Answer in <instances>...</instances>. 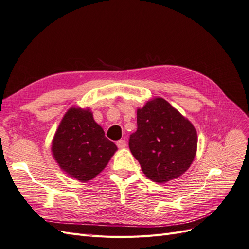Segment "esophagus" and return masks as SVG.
<instances>
[{
  "mask_svg": "<svg viewBox=\"0 0 249 249\" xmlns=\"http://www.w3.org/2000/svg\"><path fill=\"white\" fill-rule=\"evenodd\" d=\"M116 145L118 146V148H124L126 146V142H125V140L120 139L116 142Z\"/></svg>",
  "mask_w": 249,
  "mask_h": 249,
  "instance_id": "obj_1",
  "label": "esophagus"
}]
</instances>
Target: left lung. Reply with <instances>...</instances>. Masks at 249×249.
Masks as SVG:
<instances>
[{
    "label": "left lung",
    "mask_w": 249,
    "mask_h": 249,
    "mask_svg": "<svg viewBox=\"0 0 249 249\" xmlns=\"http://www.w3.org/2000/svg\"><path fill=\"white\" fill-rule=\"evenodd\" d=\"M129 146L143 173L156 183H166L188 170L197 149L193 124L162 97L137 109V131Z\"/></svg>",
    "instance_id": "left-lung-1"
}]
</instances>
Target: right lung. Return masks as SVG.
I'll return each mask as SVG.
<instances>
[{"label": "right lung", "mask_w": 249, "mask_h": 249, "mask_svg": "<svg viewBox=\"0 0 249 249\" xmlns=\"http://www.w3.org/2000/svg\"><path fill=\"white\" fill-rule=\"evenodd\" d=\"M116 145L105 136L89 109L71 107L52 141L53 157L66 175L88 182L107 166Z\"/></svg>", "instance_id": "add662e5"}]
</instances>
